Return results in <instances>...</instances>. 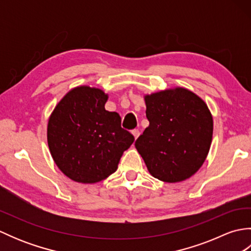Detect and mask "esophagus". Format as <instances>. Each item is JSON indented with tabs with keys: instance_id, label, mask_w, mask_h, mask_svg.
<instances>
[{
	"instance_id": "34e87169",
	"label": "esophagus",
	"mask_w": 251,
	"mask_h": 251,
	"mask_svg": "<svg viewBox=\"0 0 251 251\" xmlns=\"http://www.w3.org/2000/svg\"><path fill=\"white\" fill-rule=\"evenodd\" d=\"M131 134H132V136L135 137V139H137V138L139 137V135H140V131L138 130V129H134V130L131 131Z\"/></svg>"
}]
</instances>
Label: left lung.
<instances>
[{"label":"left lung","mask_w":251,"mask_h":251,"mask_svg":"<svg viewBox=\"0 0 251 251\" xmlns=\"http://www.w3.org/2000/svg\"><path fill=\"white\" fill-rule=\"evenodd\" d=\"M150 125L135 142L154 178L176 183L191 178L209 152L214 121L200 96L184 87L145 95Z\"/></svg>","instance_id":"8db88e82"}]
</instances>
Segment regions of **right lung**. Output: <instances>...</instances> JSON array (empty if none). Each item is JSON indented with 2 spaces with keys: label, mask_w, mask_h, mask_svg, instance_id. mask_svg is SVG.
Masks as SVG:
<instances>
[{
  "label": "right lung",
  "mask_w": 251,
  "mask_h": 251,
  "mask_svg": "<svg viewBox=\"0 0 251 251\" xmlns=\"http://www.w3.org/2000/svg\"><path fill=\"white\" fill-rule=\"evenodd\" d=\"M109 95L87 85L74 87L57 103L47 124L51 157L63 175L93 184L116 172L135 138L121 127L116 112L104 109Z\"/></svg>",
  "instance_id": "add662e5"
}]
</instances>
